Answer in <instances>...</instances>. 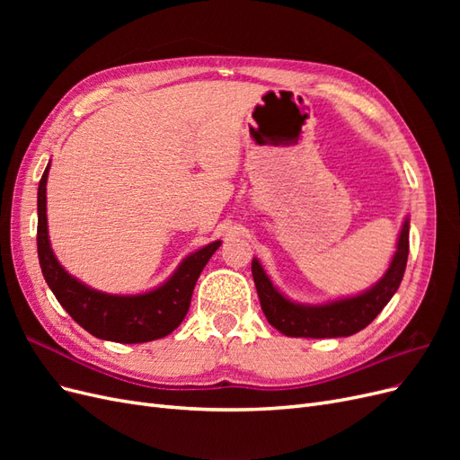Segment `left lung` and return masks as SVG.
<instances>
[{
  "mask_svg": "<svg viewBox=\"0 0 460 460\" xmlns=\"http://www.w3.org/2000/svg\"><path fill=\"white\" fill-rule=\"evenodd\" d=\"M409 257V218L399 232L397 252L385 274L363 294L330 301L323 305H303L282 296L270 278L253 259L252 272L261 301V309L269 323L289 338H347L367 328L382 313L397 291L405 274Z\"/></svg>",
  "mask_w": 460,
  "mask_h": 460,
  "instance_id": "8db88e82",
  "label": "left lung"
}]
</instances>
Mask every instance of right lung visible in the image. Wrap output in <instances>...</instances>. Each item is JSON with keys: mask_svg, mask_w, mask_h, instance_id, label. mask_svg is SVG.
I'll list each match as a JSON object with an SVG mask.
<instances>
[{"mask_svg": "<svg viewBox=\"0 0 460 460\" xmlns=\"http://www.w3.org/2000/svg\"><path fill=\"white\" fill-rule=\"evenodd\" d=\"M49 164L38 186V259L53 296L61 307L92 336L117 343H144L169 336L182 323L193 288L208 259L220 247L213 242L188 255L163 286L140 296L103 294L78 282L55 259L46 215V184Z\"/></svg>", "mask_w": 460, "mask_h": 460, "instance_id": "1", "label": "right lung"}]
</instances>
